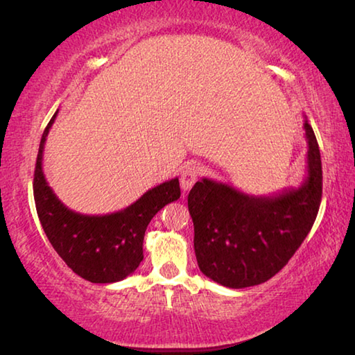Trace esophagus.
Listing matches in <instances>:
<instances>
[{
  "label": "esophagus",
  "instance_id": "obj_1",
  "mask_svg": "<svg viewBox=\"0 0 355 355\" xmlns=\"http://www.w3.org/2000/svg\"><path fill=\"white\" fill-rule=\"evenodd\" d=\"M200 175V166L199 164H189L188 167H184L182 172V177H180V184H182L183 191H189L194 183L197 182V178Z\"/></svg>",
  "mask_w": 355,
  "mask_h": 355
}]
</instances>
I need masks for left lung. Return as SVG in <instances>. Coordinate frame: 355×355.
I'll use <instances>...</instances> for the list:
<instances>
[{"instance_id": "8db88e82", "label": "left lung", "mask_w": 355, "mask_h": 355, "mask_svg": "<svg viewBox=\"0 0 355 355\" xmlns=\"http://www.w3.org/2000/svg\"><path fill=\"white\" fill-rule=\"evenodd\" d=\"M307 177L299 188L269 197L249 196L203 178L188 196L200 271L228 288L274 277L313 227L322 196V166L313 128L305 120Z\"/></svg>"}]
</instances>
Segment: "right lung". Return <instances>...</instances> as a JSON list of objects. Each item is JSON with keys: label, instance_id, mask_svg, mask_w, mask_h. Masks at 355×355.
<instances>
[{"label": "right lung", "instance_id": "right-lung-1", "mask_svg": "<svg viewBox=\"0 0 355 355\" xmlns=\"http://www.w3.org/2000/svg\"><path fill=\"white\" fill-rule=\"evenodd\" d=\"M58 111L42 135L34 171V200L44 232L58 255L80 277L92 284H114L133 274L144 254L147 225L167 203L180 199L178 178L148 189L120 211L89 216L75 213L58 199L42 171L45 141Z\"/></svg>", "mask_w": 355, "mask_h": 355}]
</instances>
